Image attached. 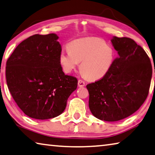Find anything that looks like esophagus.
Instances as JSON below:
<instances>
[{
	"mask_svg": "<svg viewBox=\"0 0 155 155\" xmlns=\"http://www.w3.org/2000/svg\"><path fill=\"white\" fill-rule=\"evenodd\" d=\"M78 86H80V87H82V86H85V82L84 81H83L82 80H78Z\"/></svg>",
	"mask_w": 155,
	"mask_h": 155,
	"instance_id": "esophagus-1",
	"label": "esophagus"
}]
</instances>
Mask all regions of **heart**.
<instances>
[{
    "mask_svg": "<svg viewBox=\"0 0 155 155\" xmlns=\"http://www.w3.org/2000/svg\"><path fill=\"white\" fill-rule=\"evenodd\" d=\"M68 50L60 54L64 71L72 72L81 62V70L90 80H98L106 75L115 59L114 48L97 37L72 41L68 44Z\"/></svg>",
    "mask_w": 155,
    "mask_h": 155,
    "instance_id": "obj_1",
    "label": "heart"
}]
</instances>
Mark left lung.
<instances>
[{"label":"left lung","instance_id":"8db88e82","mask_svg":"<svg viewBox=\"0 0 155 155\" xmlns=\"http://www.w3.org/2000/svg\"><path fill=\"white\" fill-rule=\"evenodd\" d=\"M118 57L101 79L86 85L89 108L99 120L114 122L131 115L144 103L153 69L144 50L128 37L111 40Z\"/></svg>","mask_w":155,"mask_h":155}]
</instances>
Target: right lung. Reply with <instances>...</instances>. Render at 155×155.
<instances>
[{"label": "right lung", "mask_w": 155, "mask_h": 155, "mask_svg": "<svg viewBox=\"0 0 155 155\" xmlns=\"http://www.w3.org/2000/svg\"><path fill=\"white\" fill-rule=\"evenodd\" d=\"M58 39L53 33L32 35L15 48L7 61L10 93L21 111L32 118L45 120L61 114L77 88V78L62 71Z\"/></svg>", "instance_id": "1"}]
</instances>
